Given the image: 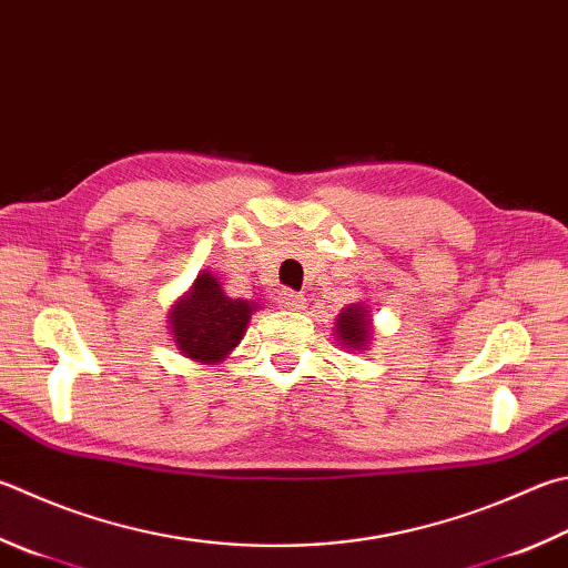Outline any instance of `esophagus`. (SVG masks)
<instances>
[{
	"instance_id": "esophagus-1",
	"label": "esophagus",
	"mask_w": 568,
	"mask_h": 568,
	"mask_svg": "<svg viewBox=\"0 0 568 568\" xmlns=\"http://www.w3.org/2000/svg\"><path fill=\"white\" fill-rule=\"evenodd\" d=\"M277 303H281L285 311H303L305 297L301 293H293V291H281V295H277Z\"/></svg>"
}]
</instances>
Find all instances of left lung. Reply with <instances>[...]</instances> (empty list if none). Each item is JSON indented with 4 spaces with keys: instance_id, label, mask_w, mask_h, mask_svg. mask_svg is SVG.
I'll list each match as a JSON object with an SVG mask.
<instances>
[{
    "instance_id": "left-lung-1",
    "label": "left lung",
    "mask_w": 568,
    "mask_h": 568,
    "mask_svg": "<svg viewBox=\"0 0 568 568\" xmlns=\"http://www.w3.org/2000/svg\"><path fill=\"white\" fill-rule=\"evenodd\" d=\"M337 337L343 339L347 347L363 349L369 339V320L363 305H349L337 317Z\"/></svg>"
}]
</instances>
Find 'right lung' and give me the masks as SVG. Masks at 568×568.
Here are the masks:
<instances>
[{
    "mask_svg": "<svg viewBox=\"0 0 568 568\" xmlns=\"http://www.w3.org/2000/svg\"><path fill=\"white\" fill-rule=\"evenodd\" d=\"M253 311L255 305L233 301L211 273H203L173 311L171 333L185 357L211 365L239 345Z\"/></svg>",
    "mask_w": 568,
    "mask_h": 568,
    "instance_id": "1",
    "label": "right lung"
}]
</instances>
